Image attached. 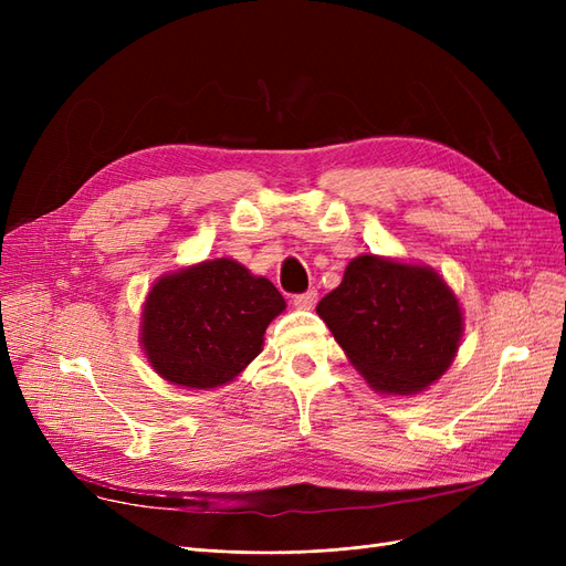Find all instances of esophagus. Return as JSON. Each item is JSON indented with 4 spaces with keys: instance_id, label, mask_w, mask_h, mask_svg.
I'll return each mask as SVG.
<instances>
[{
    "instance_id": "esophagus-1",
    "label": "esophagus",
    "mask_w": 566,
    "mask_h": 566,
    "mask_svg": "<svg viewBox=\"0 0 566 566\" xmlns=\"http://www.w3.org/2000/svg\"><path fill=\"white\" fill-rule=\"evenodd\" d=\"M316 300H318V293L312 287V290H306V293H302V295H295L293 302H295L297 310H314Z\"/></svg>"
}]
</instances>
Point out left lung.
<instances>
[{"instance_id": "left-lung-1", "label": "left lung", "mask_w": 566, "mask_h": 566, "mask_svg": "<svg viewBox=\"0 0 566 566\" xmlns=\"http://www.w3.org/2000/svg\"><path fill=\"white\" fill-rule=\"evenodd\" d=\"M316 314L352 366L382 394H418L453 364L462 312L430 266L358 254Z\"/></svg>"}]
</instances>
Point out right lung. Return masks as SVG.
Returning <instances> with one entry per match:
<instances>
[{
	"label": "right lung",
	"mask_w": 566,
	"mask_h": 566,
	"mask_svg": "<svg viewBox=\"0 0 566 566\" xmlns=\"http://www.w3.org/2000/svg\"><path fill=\"white\" fill-rule=\"evenodd\" d=\"M283 310L285 300L269 279L219 256L153 283L142 314V347L167 382L214 389L262 352L266 325Z\"/></svg>",
	"instance_id": "add662e5"
}]
</instances>
